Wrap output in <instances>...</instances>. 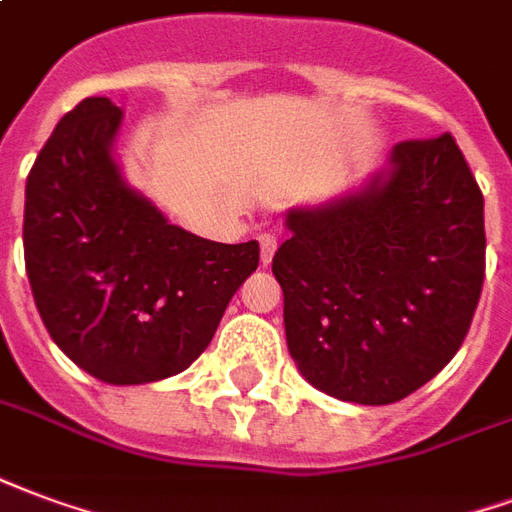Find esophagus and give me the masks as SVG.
<instances>
[{"label":"esophagus","mask_w":512,"mask_h":512,"mask_svg":"<svg viewBox=\"0 0 512 512\" xmlns=\"http://www.w3.org/2000/svg\"><path fill=\"white\" fill-rule=\"evenodd\" d=\"M274 252H276V238L271 236V233L260 236V260H263V266H268V263H271Z\"/></svg>","instance_id":"esophagus-1"}]
</instances>
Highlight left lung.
Here are the masks:
<instances>
[{"mask_svg": "<svg viewBox=\"0 0 512 512\" xmlns=\"http://www.w3.org/2000/svg\"><path fill=\"white\" fill-rule=\"evenodd\" d=\"M287 227L271 271L314 388L393 404L448 366L486 279L483 192L450 132L401 140L363 192L290 211Z\"/></svg>", "mask_w": 512, "mask_h": 512, "instance_id": "left-lung-1", "label": "left lung"}]
</instances>
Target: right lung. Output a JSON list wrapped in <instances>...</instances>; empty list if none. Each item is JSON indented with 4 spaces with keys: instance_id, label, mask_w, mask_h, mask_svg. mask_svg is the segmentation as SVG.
I'll return each instance as SVG.
<instances>
[{
    "instance_id": "obj_1",
    "label": "right lung",
    "mask_w": 512,
    "mask_h": 512,
    "mask_svg": "<svg viewBox=\"0 0 512 512\" xmlns=\"http://www.w3.org/2000/svg\"><path fill=\"white\" fill-rule=\"evenodd\" d=\"M119 124L108 97H86L56 124L26 179L24 260L59 350L97 380L143 385L206 350L260 246L170 225L121 181Z\"/></svg>"
}]
</instances>
